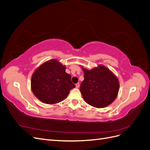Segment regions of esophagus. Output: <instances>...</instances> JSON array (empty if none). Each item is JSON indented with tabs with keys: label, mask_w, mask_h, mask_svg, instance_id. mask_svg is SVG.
Returning a JSON list of instances; mask_svg holds the SVG:
<instances>
[{
	"label": "esophagus",
	"mask_w": 150,
	"mask_h": 150,
	"mask_svg": "<svg viewBox=\"0 0 150 150\" xmlns=\"http://www.w3.org/2000/svg\"><path fill=\"white\" fill-rule=\"evenodd\" d=\"M79 86H80V84H79V83L76 84V88H79Z\"/></svg>",
	"instance_id": "obj_1"
}]
</instances>
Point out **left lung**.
<instances>
[{
    "instance_id": "1",
    "label": "left lung",
    "mask_w": 150,
    "mask_h": 150,
    "mask_svg": "<svg viewBox=\"0 0 150 150\" xmlns=\"http://www.w3.org/2000/svg\"><path fill=\"white\" fill-rule=\"evenodd\" d=\"M84 79L81 84L80 91L84 101L97 108L108 106L114 101L120 89L116 76L102 64L91 70L81 66Z\"/></svg>"
}]
</instances>
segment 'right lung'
Listing matches in <instances>:
<instances>
[{"instance_id": "obj_1", "label": "right lung", "mask_w": 150, "mask_h": 150, "mask_svg": "<svg viewBox=\"0 0 150 150\" xmlns=\"http://www.w3.org/2000/svg\"><path fill=\"white\" fill-rule=\"evenodd\" d=\"M66 66L56 59L40 65L31 77V90L39 101L54 104L64 100L70 90L75 88L71 76L66 72Z\"/></svg>"}]
</instances>
